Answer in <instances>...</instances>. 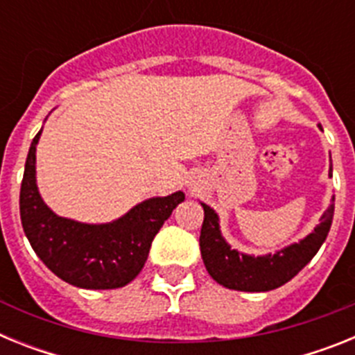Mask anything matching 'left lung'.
Masks as SVG:
<instances>
[{
  "mask_svg": "<svg viewBox=\"0 0 355 355\" xmlns=\"http://www.w3.org/2000/svg\"><path fill=\"white\" fill-rule=\"evenodd\" d=\"M331 174L332 163L329 168V175ZM331 200L334 202V197ZM332 202L320 218V224L307 236L297 243L275 250L274 254L268 252L261 256L238 252L229 245L222 236L220 218L216 211L200 202L205 209V222L200 229L199 245L206 270L216 283L229 290L270 291L283 286L315 258V254L327 238L334 215Z\"/></svg>",
  "mask_w": 355,
  "mask_h": 355,
  "instance_id": "1",
  "label": "left lung"
}]
</instances>
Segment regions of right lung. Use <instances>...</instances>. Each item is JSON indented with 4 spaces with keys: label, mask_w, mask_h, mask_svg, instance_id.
I'll return each instance as SVG.
<instances>
[{
    "label": "right lung",
    "mask_w": 355,
    "mask_h": 355,
    "mask_svg": "<svg viewBox=\"0 0 355 355\" xmlns=\"http://www.w3.org/2000/svg\"><path fill=\"white\" fill-rule=\"evenodd\" d=\"M35 135L24 165L19 209L24 234L55 275L85 290H114L131 283L144 268L156 233L183 202L184 193L150 197L106 224H87L56 215L37 187Z\"/></svg>",
    "instance_id": "add662e5"
}]
</instances>
